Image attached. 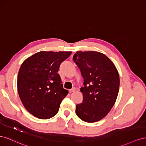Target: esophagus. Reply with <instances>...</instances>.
<instances>
[{
	"instance_id": "esophagus-1",
	"label": "esophagus",
	"mask_w": 146,
	"mask_h": 146,
	"mask_svg": "<svg viewBox=\"0 0 146 146\" xmlns=\"http://www.w3.org/2000/svg\"><path fill=\"white\" fill-rule=\"evenodd\" d=\"M75 91H76V88H72L71 90H69V92H70V93H72V92H75Z\"/></svg>"
}]
</instances>
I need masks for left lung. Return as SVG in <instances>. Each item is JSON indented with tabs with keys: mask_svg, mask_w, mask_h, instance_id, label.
Instances as JSON below:
<instances>
[{
	"mask_svg": "<svg viewBox=\"0 0 146 146\" xmlns=\"http://www.w3.org/2000/svg\"><path fill=\"white\" fill-rule=\"evenodd\" d=\"M73 60L84 79L80 88L83 102L76 105V114L85 122H98L116 102L120 84L118 71L112 61L99 52L78 51Z\"/></svg>",
	"mask_w": 146,
	"mask_h": 146,
	"instance_id": "left-lung-1",
	"label": "left lung"
}]
</instances>
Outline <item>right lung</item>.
<instances>
[{
    "label": "right lung",
    "mask_w": 146,
    "mask_h": 146,
    "mask_svg": "<svg viewBox=\"0 0 146 146\" xmlns=\"http://www.w3.org/2000/svg\"><path fill=\"white\" fill-rule=\"evenodd\" d=\"M72 52L41 51L21 64L17 92L24 107L39 119H47L58 113L62 100L69 91L63 88L58 74L60 64Z\"/></svg>",
    "instance_id": "1"
}]
</instances>
